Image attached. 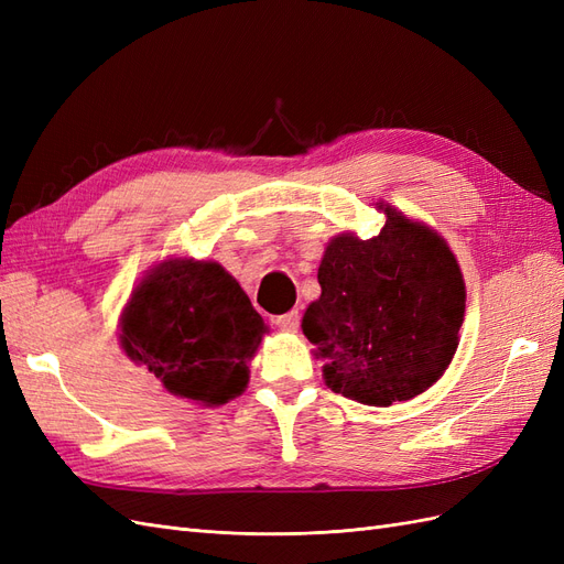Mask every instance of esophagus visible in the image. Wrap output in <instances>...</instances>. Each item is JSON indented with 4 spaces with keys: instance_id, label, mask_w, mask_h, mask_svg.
I'll return each instance as SVG.
<instances>
[{
    "instance_id": "34e87169",
    "label": "esophagus",
    "mask_w": 564,
    "mask_h": 564,
    "mask_svg": "<svg viewBox=\"0 0 564 564\" xmlns=\"http://www.w3.org/2000/svg\"><path fill=\"white\" fill-rule=\"evenodd\" d=\"M299 322H301V313L292 311V313H284V315L275 317V327L282 332H296Z\"/></svg>"
}]
</instances>
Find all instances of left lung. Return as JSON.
<instances>
[{"label":"left lung","instance_id":"1","mask_svg":"<svg viewBox=\"0 0 564 564\" xmlns=\"http://www.w3.org/2000/svg\"><path fill=\"white\" fill-rule=\"evenodd\" d=\"M371 240L340 235L324 251L303 334L327 360L324 381L373 406L412 400L452 362L466 284L437 232L386 207Z\"/></svg>","mask_w":564,"mask_h":564}]
</instances>
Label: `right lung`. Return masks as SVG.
<instances>
[{
    "label": "right lung",
    "mask_w": 564,
    "mask_h": 564,
    "mask_svg": "<svg viewBox=\"0 0 564 564\" xmlns=\"http://www.w3.org/2000/svg\"><path fill=\"white\" fill-rule=\"evenodd\" d=\"M263 317L216 263L169 261L133 289L122 317V348L174 395L224 404L249 381Z\"/></svg>",
    "instance_id": "right-lung-1"
}]
</instances>
